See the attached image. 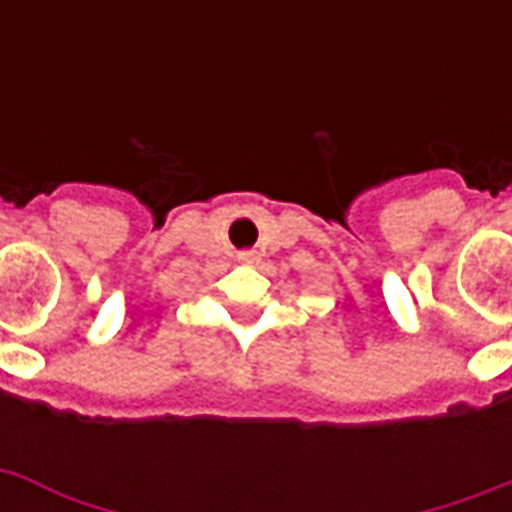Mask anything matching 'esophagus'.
Instances as JSON below:
<instances>
[{"instance_id":"obj_1","label":"esophagus","mask_w":512,"mask_h":512,"mask_svg":"<svg viewBox=\"0 0 512 512\" xmlns=\"http://www.w3.org/2000/svg\"><path fill=\"white\" fill-rule=\"evenodd\" d=\"M239 260L244 265H260V255H257V252H241Z\"/></svg>"}]
</instances>
